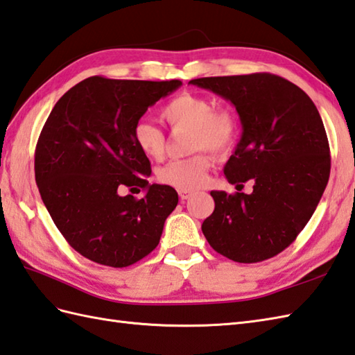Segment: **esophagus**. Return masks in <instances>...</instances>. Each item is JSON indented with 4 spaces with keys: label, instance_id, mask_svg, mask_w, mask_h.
Segmentation results:
<instances>
[{
    "label": "esophagus",
    "instance_id": "esophagus-1",
    "mask_svg": "<svg viewBox=\"0 0 355 355\" xmlns=\"http://www.w3.org/2000/svg\"><path fill=\"white\" fill-rule=\"evenodd\" d=\"M178 193H179V198H180V200H187V199L190 198V196L193 194L190 190H179Z\"/></svg>",
    "mask_w": 355,
    "mask_h": 355
}]
</instances>
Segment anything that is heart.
Returning a JSON list of instances; mask_svg holds the SVG:
<instances>
[{"instance_id":"heart-1","label":"heart","mask_w":355,"mask_h":355,"mask_svg":"<svg viewBox=\"0 0 355 355\" xmlns=\"http://www.w3.org/2000/svg\"><path fill=\"white\" fill-rule=\"evenodd\" d=\"M161 120L173 130H190L188 148L198 152L207 148L214 155H225L232 148L239 137L240 123L231 109H216L211 98L199 94H178L159 111ZM138 150L150 159H161L167 146L164 132L150 121L139 120L132 130ZM212 165L211 156L198 153L185 159H176L157 170V180L178 190H196L207 182Z\"/></svg>"}]
</instances>
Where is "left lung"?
<instances>
[{
  "instance_id": "1",
  "label": "left lung",
  "mask_w": 355,
  "mask_h": 355,
  "mask_svg": "<svg viewBox=\"0 0 355 355\" xmlns=\"http://www.w3.org/2000/svg\"><path fill=\"white\" fill-rule=\"evenodd\" d=\"M230 100L241 139L225 176L250 194L211 191L214 212L202 232L211 248L237 263H258L288 248L309 223L328 184L331 157L318 107L286 78L269 73L202 77L190 82Z\"/></svg>"
}]
</instances>
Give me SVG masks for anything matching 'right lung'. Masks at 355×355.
I'll list each match as a JSON object with an SVG mask.
<instances>
[{"mask_svg": "<svg viewBox=\"0 0 355 355\" xmlns=\"http://www.w3.org/2000/svg\"><path fill=\"white\" fill-rule=\"evenodd\" d=\"M180 85L94 76L65 92L46 118L35 152L39 193L69 246L94 263L128 267L159 243L178 193L148 184L150 161L132 130ZM124 187L146 196H123Z\"/></svg>", "mask_w": 355, "mask_h": 355, "instance_id": "right-lung-1", "label": "right lung"}]
</instances>
